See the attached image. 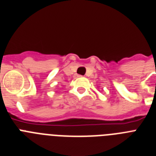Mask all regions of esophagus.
Here are the masks:
<instances>
[{"label":"esophagus","mask_w":156,"mask_h":156,"mask_svg":"<svg viewBox=\"0 0 156 156\" xmlns=\"http://www.w3.org/2000/svg\"><path fill=\"white\" fill-rule=\"evenodd\" d=\"M77 77H78V78H81V77H82V75H77Z\"/></svg>","instance_id":"1"}]
</instances>
